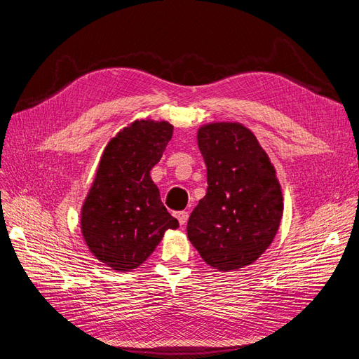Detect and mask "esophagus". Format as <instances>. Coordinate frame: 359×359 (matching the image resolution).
I'll list each match as a JSON object with an SVG mask.
<instances>
[{
	"label": "esophagus",
	"instance_id": "1",
	"mask_svg": "<svg viewBox=\"0 0 359 359\" xmlns=\"http://www.w3.org/2000/svg\"><path fill=\"white\" fill-rule=\"evenodd\" d=\"M188 217H189V215H188V211H177L176 213V219L179 220V223L180 224H184L188 222Z\"/></svg>",
	"mask_w": 359,
	"mask_h": 359
}]
</instances>
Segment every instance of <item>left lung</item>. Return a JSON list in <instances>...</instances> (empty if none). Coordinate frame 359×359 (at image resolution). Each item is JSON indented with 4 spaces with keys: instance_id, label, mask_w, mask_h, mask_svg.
Wrapping results in <instances>:
<instances>
[{
    "instance_id": "1",
    "label": "left lung",
    "mask_w": 359,
    "mask_h": 359,
    "mask_svg": "<svg viewBox=\"0 0 359 359\" xmlns=\"http://www.w3.org/2000/svg\"><path fill=\"white\" fill-rule=\"evenodd\" d=\"M207 165V194L188 220V238L220 272L255 263L280 229L281 184L255 133L241 123L203 124L196 133Z\"/></svg>"
}]
</instances>
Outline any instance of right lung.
<instances>
[{"label":"right lung","mask_w":359,"mask_h":359,"mask_svg":"<svg viewBox=\"0 0 359 359\" xmlns=\"http://www.w3.org/2000/svg\"><path fill=\"white\" fill-rule=\"evenodd\" d=\"M171 136L165 119H136L104 146L81 207V233L93 256L114 271L139 268L165 231L179 228L151 177Z\"/></svg>","instance_id":"add662e5"}]
</instances>
